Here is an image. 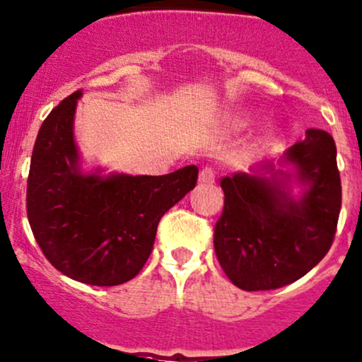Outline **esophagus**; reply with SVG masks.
Wrapping results in <instances>:
<instances>
[{
	"instance_id": "esophagus-1",
	"label": "esophagus",
	"mask_w": 362,
	"mask_h": 362,
	"mask_svg": "<svg viewBox=\"0 0 362 362\" xmlns=\"http://www.w3.org/2000/svg\"><path fill=\"white\" fill-rule=\"evenodd\" d=\"M214 178H216V173H214V170L209 168V166H204V168L199 172V184L201 185L213 184Z\"/></svg>"
}]
</instances>
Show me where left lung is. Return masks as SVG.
Instances as JSON below:
<instances>
[{
  "mask_svg": "<svg viewBox=\"0 0 362 362\" xmlns=\"http://www.w3.org/2000/svg\"><path fill=\"white\" fill-rule=\"evenodd\" d=\"M284 161L304 185L299 199L291 194V173L272 163H263L257 175L235 173L220 180L225 206L214 225V252L225 275L242 291H273L299 280L327 256L335 239L342 185L333 137L308 129Z\"/></svg>",
  "mask_w": 362,
  "mask_h": 362,
  "instance_id": "left-lung-1",
  "label": "left lung"
}]
</instances>
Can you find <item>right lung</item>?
<instances>
[{
	"mask_svg": "<svg viewBox=\"0 0 362 362\" xmlns=\"http://www.w3.org/2000/svg\"><path fill=\"white\" fill-rule=\"evenodd\" d=\"M82 90L53 108L35 139L27 178V218L46 259L71 280L113 287L148 261L158 223L196 187L197 166L160 177L84 173L74 141Z\"/></svg>",
	"mask_w": 362,
	"mask_h": 362,
	"instance_id": "right-lung-1",
	"label": "right lung"
}]
</instances>
